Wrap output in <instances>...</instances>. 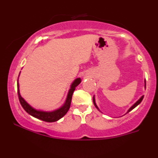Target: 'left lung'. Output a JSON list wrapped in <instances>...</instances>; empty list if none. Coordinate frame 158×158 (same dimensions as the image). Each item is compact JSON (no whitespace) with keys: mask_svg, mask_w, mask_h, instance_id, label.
I'll list each match as a JSON object with an SVG mask.
<instances>
[{"mask_svg":"<svg viewBox=\"0 0 158 158\" xmlns=\"http://www.w3.org/2000/svg\"><path fill=\"white\" fill-rule=\"evenodd\" d=\"M144 82H145V88H146V79H145ZM143 97H144V96H142V97H141L140 98H139V99H138V100L137 101V102H136L135 103V104H134V105H132V106H131V107H130V108H129V109H128V110H127L126 114H127V113H128V112H129V111H131V110H133L134 108H135V107H137V106H138V105L139 104V103H140L141 102H142V100H143ZM93 102H94V106H95L96 108H97V109L99 110V111H100V110H99V108H98V106H97V103H96V100H95V97H94H94H93Z\"/></svg>","mask_w":158,"mask_h":158,"instance_id":"8db88e82","label":"left lung"}]
</instances>
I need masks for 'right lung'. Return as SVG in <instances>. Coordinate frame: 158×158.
Instances as JSON below:
<instances>
[{"label": "right lung", "instance_id": "obj_1", "mask_svg": "<svg viewBox=\"0 0 158 158\" xmlns=\"http://www.w3.org/2000/svg\"><path fill=\"white\" fill-rule=\"evenodd\" d=\"M20 76V73H19ZM81 79L80 78H77L74 79V81L70 85V88L68 90V95H67L66 99L64 104L61 107H59L57 109H55L53 110H50V111H47V110H38L34 108L29 104L28 102L25 100L23 98L21 97V94H20L19 90V79H18V94H19V98L20 103H21V106L30 115L32 116L35 118H37L41 120L45 121L48 123H53L56 122L59 119H60L61 117H63L67 112L68 111L69 108H70V103H71L72 96H73V91L75 90L76 88L81 83Z\"/></svg>", "mask_w": 158, "mask_h": 158}]
</instances>
